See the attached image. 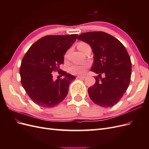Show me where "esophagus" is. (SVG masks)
Returning a JSON list of instances; mask_svg holds the SVG:
<instances>
[{"label": "esophagus", "instance_id": "1", "mask_svg": "<svg viewBox=\"0 0 149 149\" xmlns=\"http://www.w3.org/2000/svg\"><path fill=\"white\" fill-rule=\"evenodd\" d=\"M85 76H77V78L78 79H81V78H84Z\"/></svg>", "mask_w": 149, "mask_h": 149}]
</instances>
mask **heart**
<instances>
[{
  "label": "heart",
  "instance_id": "b5f03b06",
  "mask_svg": "<svg viewBox=\"0 0 149 149\" xmlns=\"http://www.w3.org/2000/svg\"><path fill=\"white\" fill-rule=\"evenodd\" d=\"M86 45L85 43H80L78 46H83ZM89 66L88 63H74L68 68V71L73 74H84Z\"/></svg>",
  "mask_w": 149,
  "mask_h": 149
}]
</instances>
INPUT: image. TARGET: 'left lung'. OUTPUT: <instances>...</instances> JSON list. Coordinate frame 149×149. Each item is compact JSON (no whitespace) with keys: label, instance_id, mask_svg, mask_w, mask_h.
Returning <instances> with one entry per match:
<instances>
[{"label":"left lung","instance_id":"left-lung-1","mask_svg":"<svg viewBox=\"0 0 149 149\" xmlns=\"http://www.w3.org/2000/svg\"><path fill=\"white\" fill-rule=\"evenodd\" d=\"M78 39L91 47L94 63L91 71L99 74L94 76L95 84L88 88L90 98L102 107L114 106L128 88L131 76V61L125 47L103 31L83 33Z\"/></svg>","mask_w":149,"mask_h":149}]
</instances>
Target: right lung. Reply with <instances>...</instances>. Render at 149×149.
I'll return each mask as SVG.
<instances>
[{
	"mask_svg": "<svg viewBox=\"0 0 149 149\" xmlns=\"http://www.w3.org/2000/svg\"><path fill=\"white\" fill-rule=\"evenodd\" d=\"M78 36H45L34 43L24 56L20 68L21 83L29 96L37 105L53 107L67 96L70 84L76 78L66 71H60L59 68L64 62V55ZM55 70L64 78L54 81L52 73Z\"/></svg>",
	"mask_w": 149,
	"mask_h": 149,
	"instance_id": "1",
	"label": "right lung"
}]
</instances>
